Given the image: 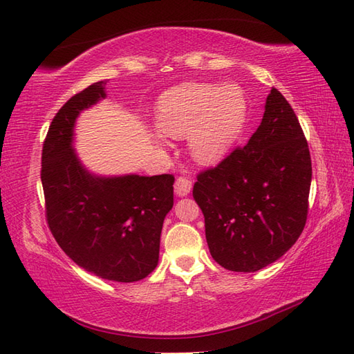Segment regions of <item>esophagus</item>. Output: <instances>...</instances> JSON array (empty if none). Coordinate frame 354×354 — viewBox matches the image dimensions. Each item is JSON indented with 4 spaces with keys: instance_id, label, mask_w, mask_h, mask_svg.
I'll return each instance as SVG.
<instances>
[{
    "instance_id": "34e87169",
    "label": "esophagus",
    "mask_w": 354,
    "mask_h": 354,
    "mask_svg": "<svg viewBox=\"0 0 354 354\" xmlns=\"http://www.w3.org/2000/svg\"><path fill=\"white\" fill-rule=\"evenodd\" d=\"M192 190V181L185 178H178L176 183H175V194L178 198H184L187 194L190 193Z\"/></svg>"
}]
</instances>
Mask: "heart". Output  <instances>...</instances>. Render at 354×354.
I'll return each mask as SVG.
<instances>
[{
	"label": "heart",
	"instance_id": "obj_1",
	"mask_svg": "<svg viewBox=\"0 0 354 354\" xmlns=\"http://www.w3.org/2000/svg\"><path fill=\"white\" fill-rule=\"evenodd\" d=\"M248 120V100L236 85L183 84L156 103L158 131L170 138L189 135V152L198 164L213 165L234 147ZM156 142H164L156 137Z\"/></svg>",
	"mask_w": 354,
	"mask_h": 354
}]
</instances>
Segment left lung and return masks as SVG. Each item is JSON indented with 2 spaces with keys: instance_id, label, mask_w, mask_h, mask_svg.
I'll use <instances>...</instances> for the list:
<instances>
[{
  "instance_id": "1",
  "label": "left lung",
  "mask_w": 354,
  "mask_h": 354,
  "mask_svg": "<svg viewBox=\"0 0 354 354\" xmlns=\"http://www.w3.org/2000/svg\"><path fill=\"white\" fill-rule=\"evenodd\" d=\"M310 183L301 126L272 88L248 145L201 173L193 187L212 257L234 272H255L280 259L304 230Z\"/></svg>"
}]
</instances>
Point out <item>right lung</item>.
Wrapping results in <instances>:
<instances>
[{"instance_id":"obj_1","label":"right lung","mask_w":354,"mask_h":354,"mask_svg":"<svg viewBox=\"0 0 354 354\" xmlns=\"http://www.w3.org/2000/svg\"><path fill=\"white\" fill-rule=\"evenodd\" d=\"M104 85V80L89 85L53 118L42 149L41 181L48 227L64 252L104 280L133 283L160 260L175 178L97 175L82 162L74 149L77 117L106 97Z\"/></svg>"}]
</instances>
